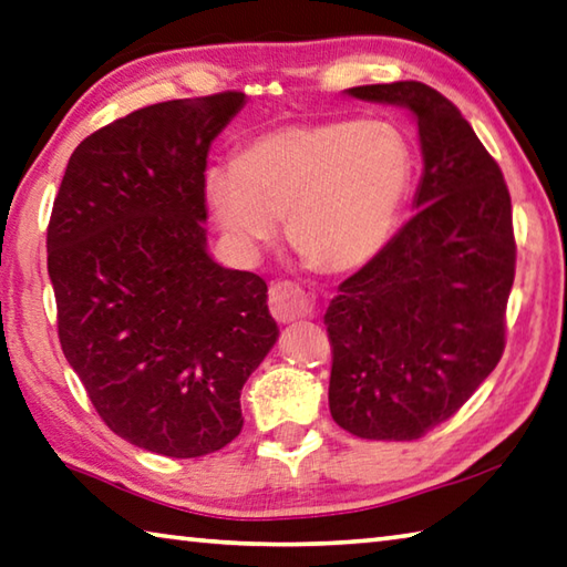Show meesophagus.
<instances>
[{
    "label": "esophagus",
    "mask_w": 567,
    "mask_h": 567,
    "mask_svg": "<svg viewBox=\"0 0 567 567\" xmlns=\"http://www.w3.org/2000/svg\"><path fill=\"white\" fill-rule=\"evenodd\" d=\"M270 312L277 322L290 324L297 322V319L312 317L315 305L300 285L285 280L270 287Z\"/></svg>",
    "instance_id": "34e87169"
}]
</instances>
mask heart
<instances>
[{
  "label": "heart",
  "mask_w": 567,
  "mask_h": 567,
  "mask_svg": "<svg viewBox=\"0 0 567 567\" xmlns=\"http://www.w3.org/2000/svg\"><path fill=\"white\" fill-rule=\"evenodd\" d=\"M416 158L386 121L290 123L215 161L203 190L215 220L243 252L287 235L324 270H352L382 252L414 185Z\"/></svg>",
  "instance_id": "b5f03b06"
}]
</instances>
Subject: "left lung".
Wrapping results in <instances>:
<instances>
[{
  "label": "left lung",
  "mask_w": 567,
  "mask_h": 567,
  "mask_svg": "<svg viewBox=\"0 0 567 567\" xmlns=\"http://www.w3.org/2000/svg\"><path fill=\"white\" fill-rule=\"evenodd\" d=\"M347 94L414 113L424 176L416 213L327 307L329 411L359 439L414 441L454 416L506 349L511 193L471 123L436 89L394 81Z\"/></svg>",
  "instance_id": "left-lung-1"
}]
</instances>
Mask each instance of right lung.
I'll return each instance as SVG.
<instances>
[{
	"instance_id": "obj_1",
	"label": "right lung",
	"mask_w": 567,
	"mask_h": 567,
	"mask_svg": "<svg viewBox=\"0 0 567 567\" xmlns=\"http://www.w3.org/2000/svg\"><path fill=\"white\" fill-rule=\"evenodd\" d=\"M243 91L138 109L79 143L47 265L59 342L113 434L173 458L240 434V391L277 342L260 275L208 255L203 173Z\"/></svg>"
}]
</instances>
